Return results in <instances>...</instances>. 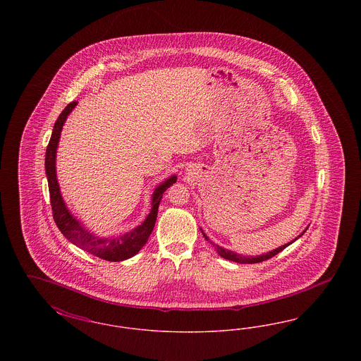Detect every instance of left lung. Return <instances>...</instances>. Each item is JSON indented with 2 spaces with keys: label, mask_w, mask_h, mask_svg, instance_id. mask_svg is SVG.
<instances>
[{
  "label": "left lung",
  "mask_w": 361,
  "mask_h": 361,
  "mask_svg": "<svg viewBox=\"0 0 361 361\" xmlns=\"http://www.w3.org/2000/svg\"><path fill=\"white\" fill-rule=\"evenodd\" d=\"M306 233V230L299 235V237H302L303 234ZM202 234H203V237L206 238L208 242H211L209 238L207 237L206 234L202 231ZM299 237H296L295 240H291V242H288V243H286V245H283V246H280V247H277L275 250H272V252H268V253H265V255H261V256H256V257H253V256H242V255H238V253H234V252H231V250H227V249H224L222 246H219V245H215V243H212L214 246H215V249H216V252H218V255L221 256V257L226 258V259H230V261H234V262H240V264H256V262H262V261H267V259H269L271 257H274L276 256L277 253H280L281 250H284L288 245H291L292 242H295V240H298Z\"/></svg>",
  "instance_id": "1"
}]
</instances>
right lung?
I'll return each mask as SVG.
<instances>
[{
    "label": "right lung",
    "mask_w": 361,
    "mask_h": 361,
    "mask_svg": "<svg viewBox=\"0 0 361 361\" xmlns=\"http://www.w3.org/2000/svg\"><path fill=\"white\" fill-rule=\"evenodd\" d=\"M77 102L70 103L62 114L58 116V119L54 124L51 137L46 150V176L49 181V190H50V200H51L52 216L54 221L61 230V233L74 243L75 246L84 249L87 253L103 258L106 261H124L127 258L135 256L137 252L143 247V245L147 242L153 228H154L157 214H158V206L162 199V195L166 189L176 183L177 177L171 176L168 180H165L161 185L155 188L153 197H152V211L147 215V218L143 221V224H139L131 231L119 235V237H108L102 238L85 227L80 221H77L65 204V200L62 199L59 184L56 178V171H55V159H56V149L58 142L61 137V131L68 119L70 112L74 109Z\"/></svg>",
    "instance_id": "add662e5"
}]
</instances>
